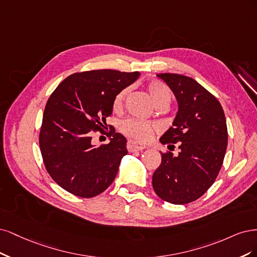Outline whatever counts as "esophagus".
<instances>
[{
  "label": "esophagus",
  "instance_id": "1",
  "mask_svg": "<svg viewBox=\"0 0 257 257\" xmlns=\"http://www.w3.org/2000/svg\"><path fill=\"white\" fill-rule=\"evenodd\" d=\"M127 148L130 153H134V152H141L143 151L146 148L145 145L135 142V141H129L128 144H127Z\"/></svg>",
  "mask_w": 257,
  "mask_h": 257
}]
</instances>
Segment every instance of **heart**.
I'll list each match as a JSON object with an SVG mask.
<instances>
[{
  "label": "heart",
  "mask_w": 257,
  "mask_h": 257,
  "mask_svg": "<svg viewBox=\"0 0 257 257\" xmlns=\"http://www.w3.org/2000/svg\"><path fill=\"white\" fill-rule=\"evenodd\" d=\"M147 92L150 94L153 102L158 106L160 104L167 103L169 104L171 101V92L170 89L165 86L162 82L159 81H151L146 86ZM129 92V87L122 88L116 94L113 100V107L115 110L119 109L122 105L123 99ZM119 129L123 135L129 138L135 139L140 142H146L154 135V125L151 122L136 119V118H126L120 121Z\"/></svg>",
  "instance_id": "1"
}]
</instances>
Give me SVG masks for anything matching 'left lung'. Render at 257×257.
Returning a JSON list of instances; mask_svg holds the SVG:
<instances>
[{"label":"left lung","mask_w":257,"mask_h":257,"mask_svg":"<svg viewBox=\"0 0 257 257\" xmlns=\"http://www.w3.org/2000/svg\"><path fill=\"white\" fill-rule=\"evenodd\" d=\"M171 88L178 111L160 138L162 144L178 143V155L161 154L153 175L155 192L163 201L184 205L201 197L216 180L227 147L224 111L218 99L200 83L177 73H159Z\"/></svg>","instance_id":"obj_1"}]
</instances>
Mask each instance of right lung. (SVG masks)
<instances>
[{"label": "right lung", "instance_id": "1", "mask_svg": "<svg viewBox=\"0 0 257 257\" xmlns=\"http://www.w3.org/2000/svg\"><path fill=\"white\" fill-rule=\"evenodd\" d=\"M140 72L101 69L73 73L55 88L46 104L39 146L55 183L80 197L102 193L116 177L127 140L118 132L110 142L92 144L93 130H102L116 94L138 80Z\"/></svg>", "mask_w": 257, "mask_h": 257}]
</instances>
